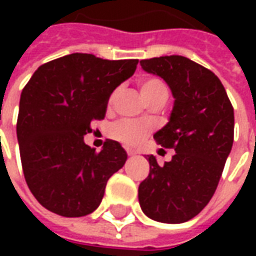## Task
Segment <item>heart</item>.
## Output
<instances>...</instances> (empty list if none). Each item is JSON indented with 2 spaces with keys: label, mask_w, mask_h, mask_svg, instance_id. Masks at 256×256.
Instances as JSON below:
<instances>
[{
  "label": "heart",
  "mask_w": 256,
  "mask_h": 256,
  "mask_svg": "<svg viewBox=\"0 0 256 256\" xmlns=\"http://www.w3.org/2000/svg\"><path fill=\"white\" fill-rule=\"evenodd\" d=\"M141 106H142V108H145V110H148L150 112H152V114H160V112L164 111V108H166L167 100H164V98H163V100H162V98H155V100L152 101V104H148V101L144 98L142 102H141ZM142 137H144V136L140 134V138H142ZM134 138H136V137H133V136L130 134V130H128V128H124V130H123L122 141L126 146L133 145Z\"/></svg>",
  "instance_id": "1"
}]
</instances>
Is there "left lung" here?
Returning <instances> with one entry per match:
<instances>
[{
  "mask_svg": "<svg viewBox=\"0 0 256 256\" xmlns=\"http://www.w3.org/2000/svg\"><path fill=\"white\" fill-rule=\"evenodd\" d=\"M118 63L72 53L41 66L22 92L16 132L23 174L34 198L54 214H92L128 159L116 141H84L90 123L106 118L112 92L130 76Z\"/></svg>",
  "mask_w": 256,
  "mask_h": 256,
  "instance_id": "1",
  "label": "left lung"
}]
</instances>
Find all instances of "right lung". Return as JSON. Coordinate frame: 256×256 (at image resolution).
<instances>
[{
    "mask_svg": "<svg viewBox=\"0 0 256 256\" xmlns=\"http://www.w3.org/2000/svg\"><path fill=\"white\" fill-rule=\"evenodd\" d=\"M141 67L164 79L176 101L170 122L155 134L163 150L148 158L140 206L158 222L182 224L208 204L218 186L233 145V106L218 76L184 56L148 58Z\"/></svg>",
    "mask_w": 256,
    "mask_h": 256,
    "instance_id": "right-lung-1",
    "label": "right lung"
}]
</instances>
